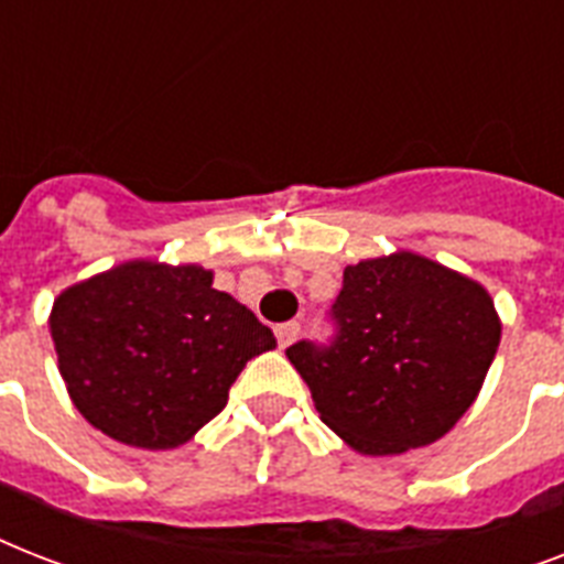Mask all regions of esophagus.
<instances>
[{
  "mask_svg": "<svg viewBox=\"0 0 564 564\" xmlns=\"http://www.w3.org/2000/svg\"><path fill=\"white\" fill-rule=\"evenodd\" d=\"M299 334H301L299 322H283V325L274 327V336H278V345H281V348H290V345L299 339Z\"/></svg>",
  "mask_w": 564,
  "mask_h": 564,
  "instance_id": "1",
  "label": "esophagus"
}]
</instances>
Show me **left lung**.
Listing matches in <instances>:
<instances>
[{"instance_id":"1","label":"left lung","mask_w":564,"mask_h":564,"mask_svg":"<svg viewBox=\"0 0 564 564\" xmlns=\"http://www.w3.org/2000/svg\"><path fill=\"white\" fill-rule=\"evenodd\" d=\"M330 348H286L318 419L362 456L433 445L477 401L500 345L489 290L415 251L345 265Z\"/></svg>"}]
</instances>
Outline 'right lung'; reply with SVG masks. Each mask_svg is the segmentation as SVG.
Returning a JSON list of instances; mask_svg holds the SVG:
<instances>
[{
    "label": "right lung",
    "instance_id": "obj_1",
    "mask_svg": "<svg viewBox=\"0 0 564 564\" xmlns=\"http://www.w3.org/2000/svg\"><path fill=\"white\" fill-rule=\"evenodd\" d=\"M57 371L93 427L172 451L219 415L228 389L274 336L198 263L126 260L66 286L48 313Z\"/></svg>",
    "mask_w": 564,
    "mask_h": 564
}]
</instances>
